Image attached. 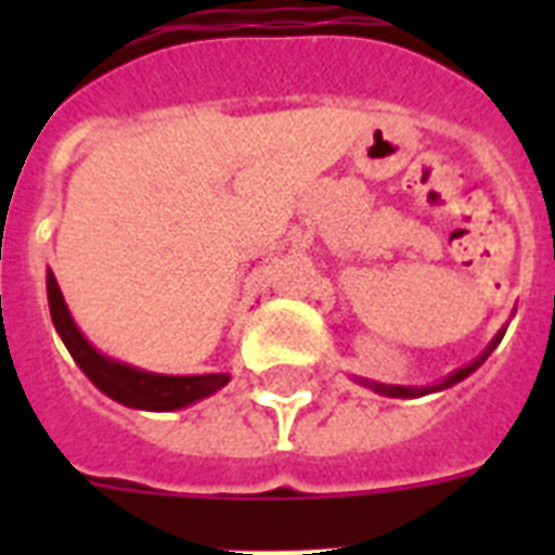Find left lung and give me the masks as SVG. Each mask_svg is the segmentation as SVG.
I'll return each instance as SVG.
<instances>
[{
	"label": "left lung",
	"mask_w": 555,
	"mask_h": 555,
	"mask_svg": "<svg viewBox=\"0 0 555 555\" xmlns=\"http://www.w3.org/2000/svg\"><path fill=\"white\" fill-rule=\"evenodd\" d=\"M501 337H504V331H499V337L492 339L490 346H487V351H483V354L478 357V360H473V363L464 365V369L452 371V374H449V377L443 379V383H435V386H421V388H414V386H383V383H371V379H363V383H365V386L374 388L377 395H386V397H423V395H431V391H440V388L455 386V383H461V379H464V377H469V374H473V371L478 369V365H481L483 360H487V357L492 354V351H495V346H499V343H501Z\"/></svg>",
	"instance_id": "1"
}]
</instances>
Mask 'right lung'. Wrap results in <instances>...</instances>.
Wrapping results in <instances>:
<instances>
[{"instance_id": "obj_1", "label": "right lung", "mask_w": 555, "mask_h": 555, "mask_svg": "<svg viewBox=\"0 0 555 555\" xmlns=\"http://www.w3.org/2000/svg\"><path fill=\"white\" fill-rule=\"evenodd\" d=\"M48 308L54 320L56 334L63 337L68 354L80 365L82 374L94 386L117 403L129 409H146V412H176L184 405L204 400L218 388L230 383V374H192V377H172V374H152V371L134 369V365L117 363L112 357H103L89 339L82 337L74 325L63 291L56 285L54 273L48 270Z\"/></svg>"}]
</instances>
